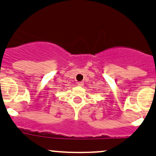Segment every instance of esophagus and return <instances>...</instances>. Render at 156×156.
I'll return each instance as SVG.
<instances>
[{
    "label": "esophagus",
    "instance_id": "esophagus-1",
    "mask_svg": "<svg viewBox=\"0 0 156 156\" xmlns=\"http://www.w3.org/2000/svg\"><path fill=\"white\" fill-rule=\"evenodd\" d=\"M77 84H78V86H83V82H82V81H79V82H77Z\"/></svg>",
    "mask_w": 156,
    "mask_h": 156
}]
</instances>
